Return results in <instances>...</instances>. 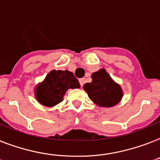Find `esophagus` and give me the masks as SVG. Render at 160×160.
Instances as JSON below:
<instances>
[{
    "mask_svg": "<svg viewBox=\"0 0 160 160\" xmlns=\"http://www.w3.org/2000/svg\"><path fill=\"white\" fill-rule=\"evenodd\" d=\"M80 86H83L84 85V84L85 83V78H81V79H80Z\"/></svg>",
    "mask_w": 160,
    "mask_h": 160,
    "instance_id": "esophagus-1",
    "label": "esophagus"
}]
</instances>
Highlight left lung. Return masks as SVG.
<instances>
[{
    "label": "left lung",
    "mask_w": 160,
    "mask_h": 160,
    "mask_svg": "<svg viewBox=\"0 0 160 160\" xmlns=\"http://www.w3.org/2000/svg\"><path fill=\"white\" fill-rule=\"evenodd\" d=\"M91 78L92 81L85 84L83 89L95 104L102 107H112L120 102L123 96L122 90L106 69L94 72Z\"/></svg>",
    "instance_id": "8db88e82"
}]
</instances>
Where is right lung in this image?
I'll return each mask as SVG.
<instances>
[{
	"label": "right lung",
	"instance_id": "1",
	"mask_svg": "<svg viewBox=\"0 0 160 160\" xmlns=\"http://www.w3.org/2000/svg\"><path fill=\"white\" fill-rule=\"evenodd\" d=\"M80 87V83L72 72L53 69L48 74L42 83L37 85L35 96L40 104L52 107L63 101L64 94L69 89Z\"/></svg>",
	"mask_w": 160,
	"mask_h": 160
}]
</instances>
